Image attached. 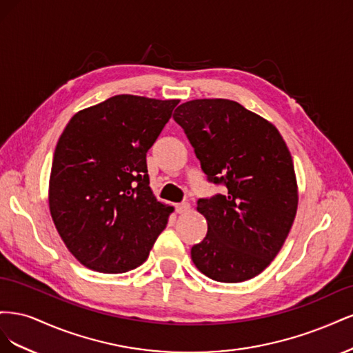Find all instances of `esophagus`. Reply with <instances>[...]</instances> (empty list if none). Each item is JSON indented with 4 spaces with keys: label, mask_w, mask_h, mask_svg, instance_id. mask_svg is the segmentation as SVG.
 <instances>
[{
    "label": "esophagus",
    "mask_w": 353,
    "mask_h": 353,
    "mask_svg": "<svg viewBox=\"0 0 353 353\" xmlns=\"http://www.w3.org/2000/svg\"><path fill=\"white\" fill-rule=\"evenodd\" d=\"M176 213H187L190 210V203L184 201V203H179V205L175 206Z\"/></svg>",
    "instance_id": "esophagus-1"
}]
</instances>
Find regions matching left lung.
<instances>
[{"label": "left lung", "mask_w": 353, "mask_h": 353, "mask_svg": "<svg viewBox=\"0 0 353 353\" xmlns=\"http://www.w3.org/2000/svg\"><path fill=\"white\" fill-rule=\"evenodd\" d=\"M183 128L209 183L222 194L197 200L208 234L191 248L200 272L221 283L261 274L284 244L297 210L290 152L279 130L263 117L225 99L179 105Z\"/></svg>", "instance_id": "obj_1"}]
</instances>
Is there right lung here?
Segmentation results:
<instances>
[{
	"label": "right lung",
	"mask_w": 353,
	"mask_h": 353,
	"mask_svg": "<svg viewBox=\"0 0 353 353\" xmlns=\"http://www.w3.org/2000/svg\"><path fill=\"white\" fill-rule=\"evenodd\" d=\"M179 100L114 95L74 114L52 159L50 212L87 268L126 272L148 258L172 208L153 196L145 156Z\"/></svg>",
	"instance_id": "obj_1"
}]
</instances>
